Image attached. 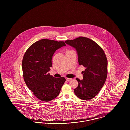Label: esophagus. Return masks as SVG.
Instances as JSON below:
<instances>
[{
  "mask_svg": "<svg viewBox=\"0 0 130 130\" xmlns=\"http://www.w3.org/2000/svg\"><path fill=\"white\" fill-rule=\"evenodd\" d=\"M66 79L67 81H69L70 80H71L72 79V78H66Z\"/></svg>",
  "mask_w": 130,
  "mask_h": 130,
  "instance_id": "34e87169",
  "label": "esophagus"
}]
</instances>
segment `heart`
I'll list each match as a JSON object with an SVG mask.
<instances>
[{
	"label": "heart",
	"mask_w": 130,
	"mask_h": 130,
	"mask_svg": "<svg viewBox=\"0 0 130 130\" xmlns=\"http://www.w3.org/2000/svg\"><path fill=\"white\" fill-rule=\"evenodd\" d=\"M68 52H69V51H68Z\"/></svg>",
	"instance_id": "1"
}]
</instances>
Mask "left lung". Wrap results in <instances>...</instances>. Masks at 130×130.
Instances as JSON below:
<instances>
[{
    "label": "left lung",
    "mask_w": 130,
    "mask_h": 130,
    "mask_svg": "<svg viewBox=\"0 0 130 130\" xmlns=\"http://www.w3.org/2000/svg\"><path fill=\"white\" fill-rule=\"evenodd\" d=\"M65 42L75 49L79 65L86 68L82 72L83 80L76 78L78 86L74 89V93L82 100L92 99L106 80L108 61L105 53L98 44L87 37H80Z\"/></svg>",
    "instance_id": "left-lung-1"
}]
</instances>
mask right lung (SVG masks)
<instances>
[{
  "label": "right lung",
  "mask_w": 130,
  "mask_h": 130,
  "mask_svg": "<svg viewBox=\"0 0 130 130\" xmlns=\"http://www.w3.org/2000/svg\"><path fill=\"white\" fill-rule=\"evenodd\" d=\"M65 46L63 41L41 39L32 44L24 54L22 63L24 80L40 100L48 102L55 99L66 81L64 77L55 78L48 73L54 54Z\"/></svg>",
  "instance_id": "1"
}]
</instances>
